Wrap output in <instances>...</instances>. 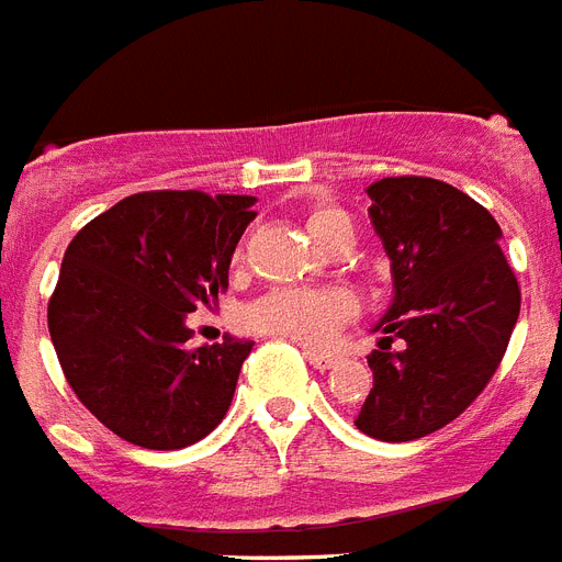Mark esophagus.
Listing matches in <instances>:
<instances>
[{"label": "esophagus", "instance_id": "34e87169", "mask_svg": "<svg viewBox=\"0 0 562 562\" xmlns=\"http://www.w3.org/2000/svg\"><path fill=\"white\" fill-rule=\"evenodd\" d=\"M304 357H307V362L316 368V371H327V368H334L336 362H339L336 353H325V351H304Z\"/></svg>", "mask_w": 562, "mask_h": 562}]
</instances>
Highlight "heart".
Segmentation results:
<instances>
[{"label":"heart","mask_w":562,"mask_h":562,"mask_svg":"<svg viewBox=\"0 0 562 562\" xmlns=\"http://www.w3.org/2000/svg\"><path fill=\"white\" fill-rule=\"evenodd\" d=\"M342 223H351L342 209L318 205L307 214L310 235L325 246ZM357 313V302L345 290H307V286H281L249 307L246 318L260 334L286 336L304 345H325L334 339L342 322Z\"/></svg>","instance_id":"obj_1"}]
</instances>
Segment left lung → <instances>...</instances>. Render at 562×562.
<instances>
[{
	"label": "left lung",
	"instance_id": "1",
	"mask_svg": "<svg viewBox=\"0 0 562 562\" xmlns=\"http://www.w3.org/2000/svg\"><path fill=\"white\" fill-rule=\"evenodd\" d=\"M371 226L392 260V304L368 353L374 389L357 415L376 441H415L482 394L519 318V284L502 228L441 179L389 177L366 188ZM394 338L401 349H392Z\"/></svg>",
	"mask_w": 562,
	"mask_h": 562
}]
</instances>
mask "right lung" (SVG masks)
<instances>
[{
	"label": "right lung",
	"instance_id": "add662e5",
	"mask_svg": "<svg viewBox=\"0 0 562 562\" xmlns=\"http://www.w3.org/2000/svg\"><path fill=\"white\" fill-rule=\"evenodd\" d=\"M255 196L150 191L80 228L48 302L78 401L124 441L182 450L226 417L249 339L191 348L188 313L217 307Z\"/></svg>",
	"mask_w": 562,
	"mask_h": 562
}]
</instances>
